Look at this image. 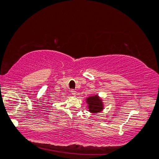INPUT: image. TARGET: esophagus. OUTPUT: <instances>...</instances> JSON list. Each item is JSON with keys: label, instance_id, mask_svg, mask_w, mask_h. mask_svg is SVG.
<instances>
[{"label": "esophagus", "instance_id": "1", "mask_svg": "<svg viewBox=\"0 0 159 159\" xmlns=\"http://www.w3.org/2000/svg\"><path fill=\"white\" fill-rule=\"evenodd\" d=\"M70 93H72V95H73V96H76V91H75V90H73V89H72V90H70Z\"/></svg>", "mask_w": 159, "mask_h": 159}]
</instances>
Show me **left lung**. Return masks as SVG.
<instances>
[{"label": "left lung", "mask_w": 159, "mask_h": 159, "mask_svg": "<svg viewBox=\"0 0 159 159\" xmlns=\"http://www.w3.org/2000/svg\"><path fill=\"white\" fill-rule=\"evenodd\" d=\"M88 110L91 113H101L104 109V103L103 98L98 96V94L91 95L86 98Z\"/></svg>", "instance_id": "obj_1"}]
</instances>
